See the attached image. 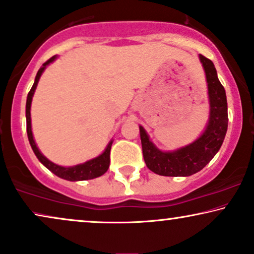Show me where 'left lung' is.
Masks as SVG:
<instances>
[{
  "mask_svg": "<svg viewBox=\"0 0 254 254\" xmlns=\"http://www.w3.org/2000/svg\"><path fill=\"white\" fill-rule=\"evenodd\" d=\"M207 81L209 118L203 133L195 141L172 152H162L149 140L148 134L140 126L142 154L146 166L164 177H190L201 171L217 154L227 132L228 114L225 88L218 79L213 62L199 55Z\"/></svg>",
  "mask_w": 254,
  "mask_h": 254,
  "instance_id": "8db88e82",
  "label": "left lung"
}]
</instances>
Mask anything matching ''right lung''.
Segmentation results:
<instances>
[{
  "label": "right lung",
  "instance_id": "right-lung-1",
  "mask_svg": "<svg viewBox=\"0 0 254 254\" xmlns=\"http://www.w3.org/2000/svg\"><path fill=\"white\" fill-rule=\"evenodd\" d=\"M56 59V55L53 56V58L49 59L48 61L45 62L42 64V67L40 68L39 71H37L35 81H34L33 87H31L30 92L28 93L27 96V103H26V119H27V134H28V140H29V143L33 148L34 153H35L36 158L39 159L41 164L43 166H46L49 171L53 172L55 175H58L59 178H62L64 180H69V181H81V180H89V179H94V178L101 177L102 174H105L107 172L108 167H109V162H111V147L113 143V140L109 141V143L106 147L105 152L102 154H100L96 158L92 159V160H88L83 164L76 165V166H71V167H64V166H59L52 162L51 160L46 158L42 153L40 152V149L37 148L35 140H34L33 136V132H31V120H30V106H31V100H33V95L35 93L37 82H39L40 76L42 75L43 70L46 69V67L49 64H52Z\"/></svg>",
  "mask_w": 254,
  "mask_h": 254
}]
</instances>
